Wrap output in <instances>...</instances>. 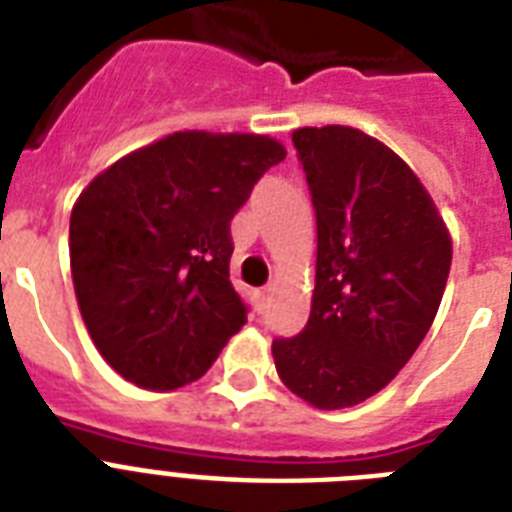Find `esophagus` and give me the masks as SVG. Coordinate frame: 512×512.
Here are the masks:
<instances>
[{
    "instance_id": "esophagus-1",
    "label": "esophagus",
    "mask_w": 512,
    "mask_h": 512,
    "mask_svg": "<svg viewBox=\"0 0 512 512\" xmlns=\"http://www.w3.org/2000/svg\"><path fill=\"white\" fill-rule=\"evenodd\" d=\"M268 295H271V287L268 289H260V292H257V305H260V308H265V303H268Z\"/></svg>"
}]
</instances>
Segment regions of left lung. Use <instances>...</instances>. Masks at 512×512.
Listing matches in <instances>:
<instances>
[{"label": "left lung", "instance_id": "left-lung-1", "mask_svg": "<svg viewBox=\"0 0 512 512\" xmlns=\"http://www.w3.org/2000/svg\"><path fill=\"white\" fill-rule=\"evenodd\" d=\"M316 209V289L297 337L273 340L281 382L316 409L380 393L436 319L452 236L412 167L353 127L292 132Z\"/></svg>", "mask_w": 512, "mask_h": 512}]
</instances>
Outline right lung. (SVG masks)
<instances>
[{
	"label": "right lung",
	"mask_w": 512,
	"mask_h": 512,
	"mask_svg": "<svg viewBox=\"0 0 512 512\" xmlns=\"http://www.w3.org/2000/svg\"><path fill=\"white\" fill-rule=\"evenodd\" d=\"M287 148L249 132H172L92 177L68 249L84 327L124 380H199L247 324L231 284V220Z\"/></svg>",
	"instance_id": "obj_1"
}]
</instances>
